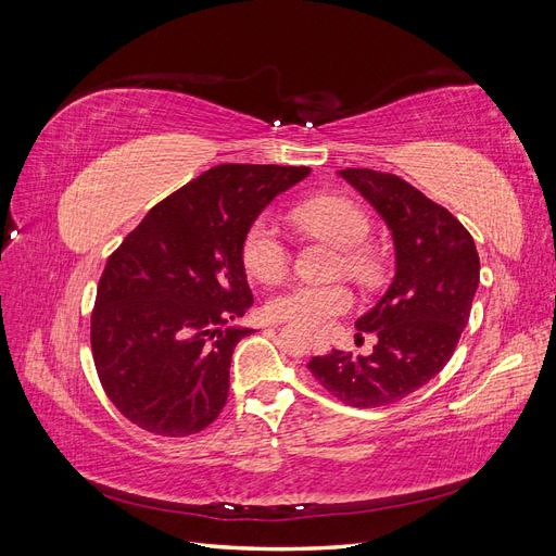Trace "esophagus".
<instances>
[{
    "instance_id": "34e87169",
    "label": "esophagus",
    "mask_w": 556,
    "mask_h": 556,
    "mask_svg": "<svg viewBox=\"0 0 556 556\" xmlns=\"http://www.w3.org/2000/svg\"><path fill=\"white\" fill-rule=\"evenodd\" d=\"M313 343H315V345H319V343H325V339H323V336H317V333H315V336H313Z\"/></svg>"
}]
</instances>
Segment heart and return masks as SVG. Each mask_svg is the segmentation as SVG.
Returning <instances> with one entry per match:
<instances>
[{
  "label": "heart",
  "mask_w": 556,
  "mask_h": 556,
  "mask_svg": "<svg viewBox=\"0 0 556 556\" xmlns=\"http://www.w3.org/2000/svg\"><path fill=\"white\" fill-rule=\"evenodd\" d=\"M292 220L304 231L341 248L343 266L352 276L368 280L376 274V260L364 248L371 233V220L357 201L341 194H319L299 204ZM241 257L250 276L268 282L285 274L290 250L274 223L257 220L245 231ZM352 304L355 296L341 282L296 280L274 292L266 311L276 319H290L306 329H325L336 317L348 313Z\"/></svg>",
  "instance_id": "heart-1"
}]
</instances>
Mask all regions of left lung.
Instances as JSON below:
<instances>
[{"label": "left lung", "instance_id": "left-lung-1", "mask_svg": "<svg viewBox=\"0 0 556 556\" xmlns=\"http://www.w3.org/2000/svg\"><path fill=\"white\" fill-rule=\"evenodd\" d=\"M392 231L394 278L357 327L374 333L371 355L343 350L313 357V378L355 408H380L406 399L450 362L468 325L480 282L476 241L447 208L410 182L374 169L339 172Z\"/></svg>", "mask_w": 556, "mask_h": 556}]
</instances>
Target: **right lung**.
Instances as JSON below:
<instances>
[{"label": "right lung", "instance_id": "add662e5", "mask_svg": "<svg viewBox=\"0 0 556 556\" xmlns=\"http://www.w3.org/2000/svg\"><path fill=\"white\" fill-rule=\"evenodd\" d=\"M308 166L220 164L148 211L109 257L90 323L92 357L113 406L160 435H190L220 415L231 327L252 306L241 245Z\"/></svg>", "mask_w": 556, "mask_h": 556}]
</instances>
